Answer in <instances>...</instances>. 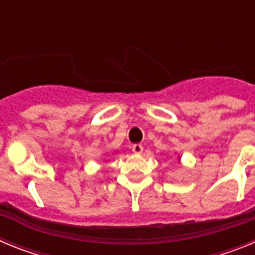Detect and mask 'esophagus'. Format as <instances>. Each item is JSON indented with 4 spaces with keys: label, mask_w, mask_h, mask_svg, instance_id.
<instances>
[{
    "label": "esophagus",
    "mask_w": 255,
    "mask_h": 255,
    "mask_svg": "<svg viewBox=\"0 0 255 255\" xmlns=\"http://www.w3.org/2000/svg\"><path fill=\"white\" fill-rule=\"evenodd\" d=\"M143 150H144V148L141 144H134V145H132V152H134L135 154H141V153H143Z\"/></svg>",
    "instance_id": "obj_1"
}]
</instances>
